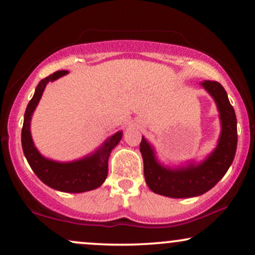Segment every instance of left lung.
<instances>
[{
    "instance_id": "1",
    "label": "left lung",
    "mask_w": 255,
    "mask_h": 255,
    "mask_svg": "<svg viewBox=\"0 0 255 255\" xmlns=\"http://www.w3.org/2000/svg\"><path fill=\"white\" fill-rule=\"evenodd\" d=\"M203 88L214 97L219 111L222 132L217 147L198 165L169 168L163 167L155 158L154 149L142 137L140 152L144 161V175L153 193L173 198L194 197L207 193L225 175L235 159L237 141V118L228 94L217 81L201 82Z\"/></svg>"
}]
</instances>
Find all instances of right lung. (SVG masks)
<instances>
[{
	"instance_id": "right-lung-1",
	"label": "right lung",
	"mask_w": 255,
	"mask_h": 255,
	"mask_svg": "<svg viewBox=\"0 0 255 255\" xmlns=\"http://www.w3.org/2000/svg\"><path fill=\"white\" fill-rule=\"evenodd\" d=\"M67 71H58L41 80L36 87L33 97L27 104L22 128V147L24 155L34 174L41 182L55 190L64 193H85L99 188L107 179L108 160L113 148L121 141L123 132L118 131L108 138L101 147L86 158L72 162H58L44 158L34 146L30 132L31 117L43 95L45 87L67 74Z\"/></svg>"
}]
</instances>
